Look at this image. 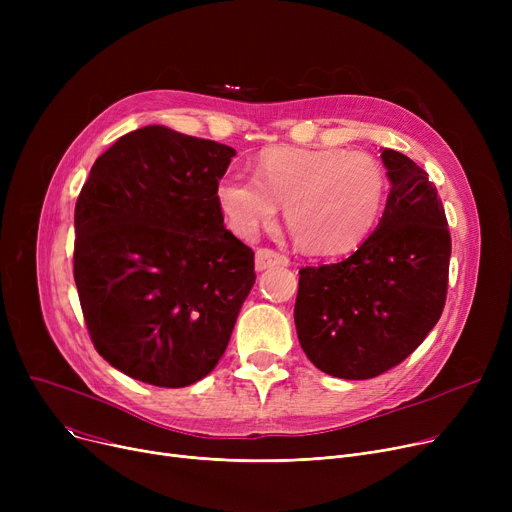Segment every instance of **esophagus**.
Wrapping results in <instances>:
<instances>
[{
	"label": "esophagus",
	"instance_id": "obj_1",
	"mask_svg": "<svg viewBox=\"0 0 512 512\" xmlns=\"http://www.w3.org/2000/svg\"><path fill=\"white\" fill-rule=\"evenodd\" d=\"M290 259L286 255H280L274 249H257L255 253V267L257 272L270 270V267H278V265H288Z\"/></svg>",
	"mask_w": 512,
	"mask_h": 512
}]
</instances>
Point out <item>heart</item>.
<instances>
[{"instance_id":"obj_1","label":"heart","mask_w":512,"mask_h":512,"mask_svg":"<svg viewBox=\"0 0 512 512\" xmlns=\"http://www.w3.org/2000/svg\"><path fill=\"white\" fill-rule=\"evenodd\" d=\"M388 197V176L363 151L274 147L255 166V178L228 172L215 201L232 232L253 238L270 226L278 205L297 245L313 255L355 249L378 224Z\"/></svg>"}]
</instances>
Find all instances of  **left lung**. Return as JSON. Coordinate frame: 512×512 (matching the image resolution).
I'll return each instance as SVG.
<instances>
[{"label":"left lung","instance_id":"8db88e82","mask_svg":"<svg viewBox=\"0 0 512 512\" xmlns=\"http://www.w3.org/2000/svg\"><path fill=\"white\" fill-rule=\"evenodd\" d=\"M390 195L378 228L340 263L303 267L294 324L309 361L369 380L405 361L444 311L450 232L434 182L413 159L382 151Z\"/></svg>","mask_w":512,"mask_h":512}]
</instances>
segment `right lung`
Returning a JSON list of instances; mask_svg holds the SVG:
<instances>
[{"mask_svg":"<svg viewBox=\"0 0 512 512\" xmlns=\"http://www.w3.org/2000/svg\"><path fill=\"white\" fill-rule=\"evenodd\" d=\"M236 151L166 126L97 157L74 209V282L97 353L130 378L184 388L213 371L255 284L215 186Z\"/></svg>","mask_w":512,"mask_h":512,"instance_id":"obj_1","label":"right lung"}]
</instances>
